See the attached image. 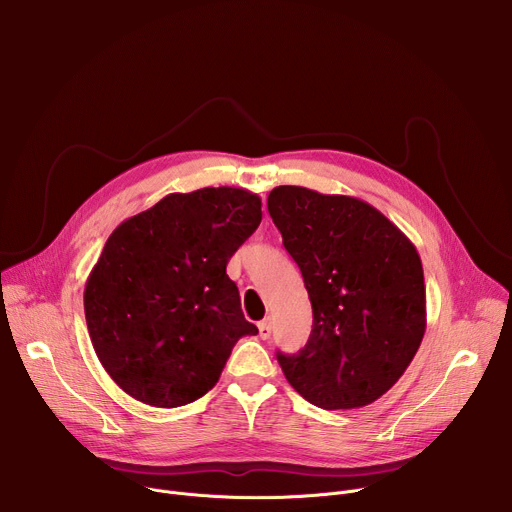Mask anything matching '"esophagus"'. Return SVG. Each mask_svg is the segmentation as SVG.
<instances>
[{
    "label": "esophagus",
    "instance_id": "34e87169",
    "mask_svg": "<svg viewBox=\"0 0 512 512\" xmlns=\"http://www.w3.org/2000/svg\"><path fill=\"white\" fill-rule=\"evenodd\" d=\"M259 336H261L263 340L271 338V320H269V318H265L263 322H259Z\"/></svg>",
    "mask_w": 512,
    "mask_h": 512
}]
</instances>
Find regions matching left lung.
Segmentation results:
<instances>
[{"mask_svg":"<svg viewBox=\"0 0 512 512\" xmlns=\"http://www.w3.org/2000/svg\"><path fill=\"white\" fill-rule=\"evenodd\" d=\"M267 210L298 263L312 334L279 367L316 407L358 409L405 373L425 334V283L415 245L375 206L352 196L277 186Z\"/></svg>","mask_w":512,"mask_h":512,"instance_id":"left-lung-1","label":"left lung"}]
</instances>
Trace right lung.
<instances>
[{"instance_id":"right-lung-1","label":"right lung","mask_w":512,"mask_h":512,"mask_svg":"<svg viewBox=\"0 0 512 512\" xmlns=\"http://www.w3.org/2000/svg\"><path fill=\"white\" fill-rule=\"evenodd\" d=\"M261 223V198L243 188L168 194L121 223L85 285V318L109 377L133 399L180 407L221 377L247 322L233 253Z\"/></svg>"}]
</instances>
